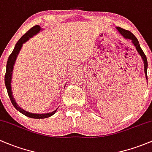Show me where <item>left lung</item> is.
<instances>
[{
	"instance_id": "8db88e82",
	"label": "left lung",
	"mask_w": 152,
	"mask_h": 152,
	"mask_svg": "<svg viewBox=\"0 0 152 152\" xmlns=\"http://www.w3.org/2000/svg\"><path fill=\"white\" fill-rule=\"evenodd\" d=\"M116 28L118 30V32H119V34L122 36L124 38L126 39H129L132 41V44H133L134 46L135 47L137 51L138 52L139 54H140V56H141L142 59H143V64H144V72H145V75H146V80H147V68H148V62H147V58H146V55L144 54L143 51L142 50L141 48H140V45H139L138 40L137 39V38L134 37V34H132L130 31H127V30L123 29L120 27H117Z\"/></svg>"
}]
</instances>
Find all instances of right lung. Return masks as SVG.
Returning <instances> with one entry per match:
<instances>
[{"instance_id":"add662e5","label":"right lung","mask_w":152,"mask_h":152,"mask_svg":"<svg viewBox=\"0 0 152 152\" xmlns=\"http://www.w3.org/2000/svg\"><path fill=\"white\" fill-rule=\"evenodd\" d=\"M42 28H40L39 26H35L34 27L31 28L21 38L19 39V41L17 42L16 45H15V48H14L13 51L11 53V55L9 56V59L7 61V64H6V75H5V85L7 89L8 94H9V98H10L11 102H12V104L14 105V107L18 110L19 112H20L21 113H23V115H26V116L30 117V118H48V117L51 116L53 114H55V113L56 112L57 109L55 110L54 111L51 113H43V114H38V113H32L27 112L26 110H23V108L19 107V105L17 104L16 101H15V98L13 97V95H12V72H13V68L14 66H15V61H16L17 57H18L19 53H20V50H21L22 46H23V44L25 42H26L30 38H31L32 37H34V35H36L37 34H38Z\"/></svg>"}]
</instances>
